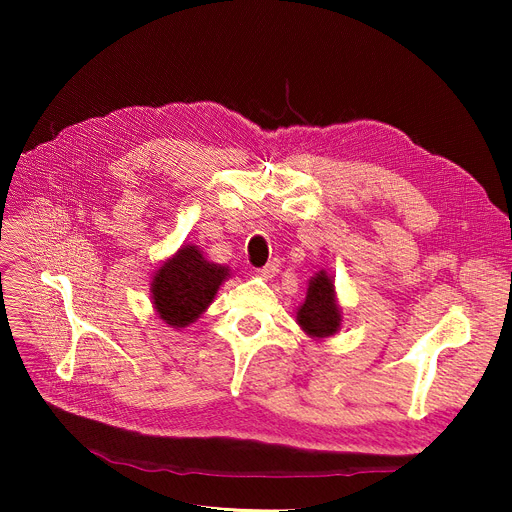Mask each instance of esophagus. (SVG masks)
<instances>
[{"mask_svg": "<svg viewBox=\"0 0 512 512\" xmlns=\"http://www.w3.org/2000/svg\"><path fill=\"white\" fill-rule=\"evenodd\" d=\"M280 272V261L278 259H272L270 263H265L261 270H259V274L263 276V278H274L276 274Z\"/></svg>", "mask_w": 512, "mask_h": 512, "instance_id": "34e87169", "label": "esophagus"}]
</instances>
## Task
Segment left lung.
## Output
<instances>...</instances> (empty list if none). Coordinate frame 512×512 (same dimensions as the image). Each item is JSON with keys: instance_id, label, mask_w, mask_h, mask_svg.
<instances>
[{"instance_id": "obj_1", "label": "left lung", "mask_w": 512, "mask_h": 512, "mask_svg": "<svg viewBox=\"0 0 512 512\" xmlns=\"http://www.w3.org/2000/svg\"><path fill=\"white\" fill-rule=\"evenodd\" d=\"M297 321L311 338L334 336L342 326L340 305L336 301L334 280L324 270L309 280L305 303L297 311Z\"/></svg>"}]
</instances>
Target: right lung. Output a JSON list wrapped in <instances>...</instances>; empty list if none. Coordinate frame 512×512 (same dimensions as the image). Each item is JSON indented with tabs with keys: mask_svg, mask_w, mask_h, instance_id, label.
Returning a JSON list of instances; mask_svg holds the SVG:
<instances>
[{
	"mask_svg": "<svg viewBox=\"0 0 512 512\" xmlns=\"http://www.w3.org/2000/svg\"><path fill=\"white\" fill-rule=\"evenodd\" d=\"M226 278H230L226 265L207 261L195 245H182L153 276V309L170 328L191 326L211 305Z\"/></svg>",
	"mask_w": 512,
	"mask_h": 512,
	"instance_id": "add662e5",
	"label": "right lung"
}]
</instances>
